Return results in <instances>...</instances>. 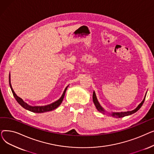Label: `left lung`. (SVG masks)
Returning <instances> with one entry per match:
<instances>
[{
  "instance_id": "left-lung-1",
  "label": "left lung",
  "mask_w": 154,
  "mask_h": 154,
  "mask_svg": "<svg viewBox=\"0 0 154 154\" xmlns=\"http://www.w3.org/2000/svg\"><path fill=\"white\" fill-rule=\"evenodd\" d=\"M145 96H146V95H145ZM145 97H144L143 101L138 106H137V107L135 109H134V110H132V111H127V112H115V113H112L111 116H114V117H116V118H117V117L121 118V117H125V116H129V115H131V114H134V113L136 112L137 110H139L140 109V108L142 107V104H143V102H144V100H145ZM93 97V102H94V104H95V106L97 109L98 111H99L100 112L104 113L105 110L103 109V108L100 106V103H99V102H98V100H97V97H96V95H95V92H93V97Z\"/></svg>"
}]
</instances>
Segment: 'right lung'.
<instances>
[{"mask_svg":"<svg viewBox=\"0 0 154 154\" xmlns=\"http://www.w3.org/2000/svg\"><path fill=\"white\" fill-rule=\"evenodd\" d=\"M9 84H10V87H11V91L12 92L13 95L15 97V100H17V102L20 105V106L23 108L26 109H27V110H28L30 112H35V113H43V112H45L51 111L52 110L55 109L56 108H57L61 104V103H62V102L63 99L65 94H66V92L67 91V88L69 86V85L67 86L66 88H65L64 92H63L62 95L61 96V97L58 100L54 102V103H52L51 104H49V105H47V106H29V105H28L27 103H26L25 102H23V100L21 98L19 97L15 94L14 90L12 89V85H11V78L10 77H9Z\"/></svg>","mask_w":154,"mask_h":154,"instance_id":"1","label":"right lung"}]
</instances>
